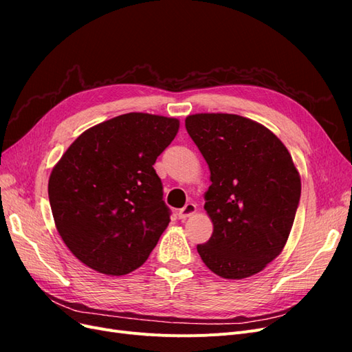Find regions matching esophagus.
Listing matches in <instances>:
<instances>
[{
	"instance_id": "34e87169",
	"label": "esophagus",
	"mask_w": 352,
	"mask_h": 352,
	"mask_svg": "<svg viewBox=\"0 0 352 352\" xmlns=\"http://www.w3.org/2000/svg\"><path fill=\"white\" fill-rule=\"evenodd\" d=\"M195 211H197V206L194 204V202H188V204H185L184 208H180V210L177 211V216H179V219L185 220L186 217L192 216Z\"/></svg>"
}]
</instances>
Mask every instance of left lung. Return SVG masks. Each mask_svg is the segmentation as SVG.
I'll return each instance as SVG.
<instances>
[{
  "instance_id": "8db88e82",
  "label": "left lung",
  "mask_w": 352,
  "mask_h": 352,
  "mask_svg": "<svg viewBox=\"0 0 352 352\" xmlns=\"http://www.w3.org/2000/svg\"><path fill=\"white\" fill-rule=\"evenodd\" d=\"M186 131L210 168L206 211L212 235L197 250L225 279L261 272L282 252L300 204L289 151L263 124L223 113L188 116Z\"/></svg>"
}]
</instances>
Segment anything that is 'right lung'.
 <instances>
[{"instance_id": "add662e5", "label": "right lung", "mask_w": 352, "mask_h": 352, "mask_svg": "<svg viewBox=\"0 0 352 352\" xmlns=\"http://www.w3.org/2000/svg\"><path fill=\"white\" fill-rule=\"evenodd\" d=\"M177 131L173 117L117 116L85 131L52 168V217L85 265L122 276L150 257L170 221L153 166Z\"/></svg>"}]
</instances>
